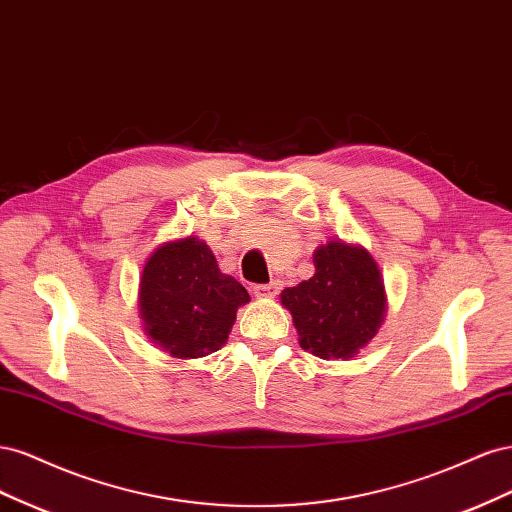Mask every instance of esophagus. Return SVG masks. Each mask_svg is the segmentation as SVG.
Instances as JSON below:
<instances>
[{
  "instance_id": "obj_1",
  "label": "esophagus",
  "mask_w": 512,
  "mask_h": 512,
  "mask_svg": "<svg viewBox=\"0 0 512 512\" xmlns=\"http://www.w3.org/2000/svg\"><path fill=\"white\" fill-rule=\"evenodd\" d=\"M280 292V282H271V284H256L254 294L258 299H273L275 294Z\"/></svg>"
}]
</instances>
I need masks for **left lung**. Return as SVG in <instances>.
Returning a JSON list of instances; mask_svg holds the SVG:
<instances>
[{"label":"left lung","instance_id":"obj_1","mask_svg":"<svg viewBox=\"0 0 512 512\" xmlns=\"http://www.w3.org/2000/svg\"><path fill=\"white\" fill-rule=\"evenodd\" d=\"M316 273L282 290L303 350L348 361L380 331L386 290L378 262L363 245L333 239L316 247Z\"/></svg>","mask_w":512,"mask_h":512}]
</instances>
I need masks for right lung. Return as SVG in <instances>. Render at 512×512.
<instances>
[{
    "label": "right lung",
    "instance_id": "1",
    "mask_svg": "<svg viewBox=\"0 0 512 512\" xmlns=\"http://www.w3.org/2000/svg\"><path fill=\"white\" fill-rule=\"evenodd\" d=\"M247 290L220 271L205 241L181 237L160 243L145 260L138 316L145 335L173 359H200L220 350Z\"/></svg>",
    "mask_w": 512,
    "mask_h": 512
}]
</instances>
